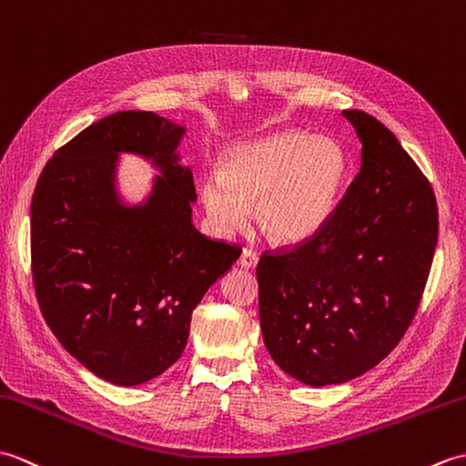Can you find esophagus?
Wrapping results in <instances>:
<instances>
[{"instance_id":"esophagus-1","label":"esophagus","mask_w":466,"mask_h":466,"mask_svg":"<svg viewBox=\"0 0 466 466\" xmlns=\"http://www.w3.org/2000/svg\"><path fill=\"white\" fill-rule=\"evenodd\" d=\"M257 263H259V255H257L253 249H243L239 257V265L243 268H253Z\"/></svg>"}]
</instances>
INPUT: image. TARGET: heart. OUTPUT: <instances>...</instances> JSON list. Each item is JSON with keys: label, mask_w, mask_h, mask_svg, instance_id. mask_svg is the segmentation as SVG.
Returning a JSON list of instances; mask_svg holds the SVG:
<instances>
[{"label": "heart", "mask_w": 466, "mask_h": 466, "mask_svg": "<svg viewBox=\"0 0 466 466\" xmlns=\"http://www.w3.org/2000/svg\"><path fill=\"white\" fill-rule=\"evenodd\" d=\"M347 173V153L337 139L281 131L233 147L221 175L203 181L201 199L221 231L241 227L247 207L257 205V225L267 239L297 245L327 225Z\"/></svg>", "instance_id": "heart-1"}]
</instances>
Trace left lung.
<instances>
[{"label":"left lung","instance_id":"1","mask_svg":"<svg viewBox=\"0 0 466 466\" xmlns=\"http://www.w3.org/2000/svg\"><path fill=\"white\" fill-rule=\"evenodd\" d=\"M360 169L327 225L257 265L261 333L287 375L340 385L379 365L415 319L439 237L429 179L379 119L343 111Z\"/></svg>","mask_w":466,"mask_h":466}]
</instances>
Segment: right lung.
Instances as JSON below:
<instances>
[{"instance_id":"1","label":"right lung","mask_w":466,"mask_h":466,"mask_svg":"<svg viewBox=\"0 0 466 466\" xmlns=\"http://www.w3.org/2000/svg\"><path fill=\"white\" fill-rule=\"evenodd\" d=\"M183 133L157 113H113L56 151L31 199L41 313L67 353L113 385H141L181 357L193 309L241 255L195 229L193 173L177 155ZM119 152L162 171L143 206L118 198Z\"/></svg>"}]
</instances>
